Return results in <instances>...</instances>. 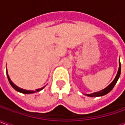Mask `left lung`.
<instances>
[{
	"mask_svg": "<svg viewBox=\"0 0 125 125\" xmlns=\"http://www.w3.org/2000/svg\"><path fill=\"white\" fill-rule=\"evenodd\" d=\"M120 72H121V64H120H120H119V68L118 71V73L116 75V77H115L114 80L111 83V84L106 87L104 89L102 90L99 92L96 93H91V94H86L87 96H89V97H98V96H102V95H104L106 94L109 93L114 88V86L115 85L116 82H118L119 77H120Z\"/></svg>",
	"mask_w": 125,
	"mask_h": 125,
	"instance_id": "left-lung-1",
	"label": "left lung"
}]
</instances>
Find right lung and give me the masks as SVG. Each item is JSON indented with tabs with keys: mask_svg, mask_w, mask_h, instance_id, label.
Returning <instances> with one entry per match:
<instances>
[{
	"mask_svg": "<svg viewBox=\"0 0 125 125\" xmlns=\"http://www.w3.org/2000/svg\"><path fill=\"white\" fill-rule=\"evenodd\" d=\"M7 78H8V80H9V82H10V84H11V86L13 87V88L15 89L16 91H19L20 93H24V94H30V93H35V92H39V91H41L43 88H44V87H43V88H39V89H37L35 91H28V90H25V89H23V88H21L19 87H18L17 86H16L15 84H14L10 80V77L8 75V74H7Z\"/></svg>",
	"mask_w": 125,
	"mask_h": 125,
	"instance_id": "1",
	"label": "right lung"
}]
</instances>
